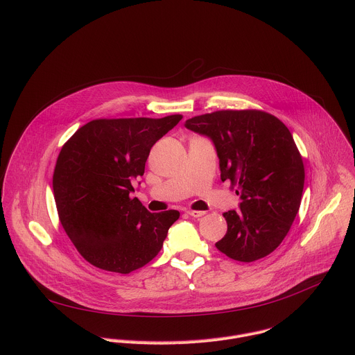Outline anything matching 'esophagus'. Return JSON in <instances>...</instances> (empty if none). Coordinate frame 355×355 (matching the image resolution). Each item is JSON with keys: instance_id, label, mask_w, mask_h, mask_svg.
Returning a JSON list of instances; mask_svg holds the SVG:
<instances>
[{"instance_id": "1", "label": "esophagus", "mask_w": 355, "mask_h": 355, "mask_svg": "<svg viewBox=\"0 0 355 355\" xmlns=\"http://www.w3.org/2000/svg\"><path fill=\"white\" fill-rule=\"evenodd\" d=\"M187 215H189L192 218H200L205 215V212L204 211H187Z\"/></svg>"}]
</instances>
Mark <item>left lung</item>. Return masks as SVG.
<instances>
[{
	"mask_svg": "<svg viewBox=\"0 0 355 355\" xmlns=\"http://www.w3.org/2000/svg\"><path fill=\"white\" fill-rule=\"evenodd\" d=\"M216 147L222 181L241 195L225 212L227 232L215 245L229 259L252 263L282 243L300 207L305 167L289 129L260 110H222L185 122Z\"/></svg>",
	"mask_w": 355,
	"mask_h": 355,
	"instance_id": "1",
	"label": "left lung"
}]
</instances>
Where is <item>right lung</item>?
Wrapping results in <instances>:
<instances>
[{"label":"right lung","instance_id":"add662e5","mask_svg":"<svg viewBox=\"0 0 355 355\" xmlns=\"http://www.w3.org/2000/svg\"><path fill=\"white\" fill-rule=\"evenodd\" d=\"M182 115L94 119L62 147L53 193L60 223L85 261L129 274L153 260L180 212L150 214L130 198L150 148Z\"/></svg>","mask_w":355,"mask_h":355}]
</instances>
